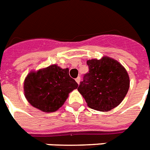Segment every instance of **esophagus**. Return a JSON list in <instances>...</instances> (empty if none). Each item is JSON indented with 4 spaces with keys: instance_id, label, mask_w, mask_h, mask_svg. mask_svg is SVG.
<instances>
[{
    "instance_id": "obj_1",
    "label": "esophagus",
    "mask_w": 150,
    "mask_h": 150,
    "mask_svg": "<svg viewBox=\"0 0 150 150\" xmlns=\"http://www.w3.org/2000/svg\"><path fill=\"white\" fill-rule=\"evenodd\" d=\"M75 80H76V82L78 84L80 83V76H78L77 78H76V79H75Z\"/></svg>"
}]
</instances>
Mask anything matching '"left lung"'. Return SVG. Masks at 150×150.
I'll list each match as a JSON object with an SVG mask.
<instances>
[{"label":"left lung","instance_id":"1","mask_svg":"<svg viewBox=\"0 0 150 150\" xmlns=\"http://www.w3.org/2000/svg\"><path fill=\"white\" fill-rule=\"evenodd\" d=\"M89 72L78 86L87 106L99 111H109L122 102L129 88L128 73L117 60L103 57L86 61Z\"/></svg>","mask_w":150,"mask_h":150}]
</instances>
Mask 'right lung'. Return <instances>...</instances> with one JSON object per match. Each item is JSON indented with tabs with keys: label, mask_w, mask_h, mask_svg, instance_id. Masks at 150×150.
Returning a JSON list of instances; mask_svg holds the SVG:
<instances>
[{
	"label": "right lung",
	"mask_w": 150,
	"mask_h": 150,
	"mask_svg": "<svg viewBox=\"0 0 150 150\" xmlns=\"http://www.w3.org/2000/svg\"><path fill=\"white\" fill-rule=\"evenodd\" d=\"M78 87L69 75V69L54 64L38 71H31L24 80L26 99L35 108L45 112L57 111L68 95Z\"/></svg>",
	"instance_id": "obj_1"
}]
</instances>
